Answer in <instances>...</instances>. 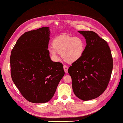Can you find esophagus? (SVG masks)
<instances>
[{
    "label": "esophagus",
    "mask_w": 123,
    "mask_h": 123,
    "mask_svg": "<svg viewBox=\"0 0 123 123\" xmlns=\"http://www.w3.org/2000/svg\"><path fill=\"white\" fill-rule=\"evenodd\" d=\"M63 68H64V70L65 72L66 73V74H67L68 73V67L66 66V65H64L63 66Z\"/></svg>",
    "instance_id": "esophagus-1"
}]
</instances>
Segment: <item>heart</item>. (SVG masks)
Here are the masks:
<instances>
[{
  "label": "heart",
  "instance_id": "heart-1",
  "mask_svg": "<svg viewBox=\"0 0 123 123\" xmlns=\"http://www.w3.org/2000/svg\"><path fill=\"white\" fill-rule=\"evenodd\" d=\"M53 48L49 49V53L54 60H58L57 53L62 54L65 61L72 63L80 59L84 53L85 41L79 36L72 37L62 35L54 39Z\"/></svg>",
  "mask_w": 123,
  "mask_h": 123
}]
</instances>
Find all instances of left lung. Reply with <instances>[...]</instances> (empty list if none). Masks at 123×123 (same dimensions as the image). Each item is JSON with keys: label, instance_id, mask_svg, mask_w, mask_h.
I'll use <instances>...</instances> for the list:
<instances>
[{"label": "left lung", "instance_id": "left-lung-1", "mask_svg": "<svg viewBox=\"0 0 123 123\" xmlns=\"http://www.w3.org/2000/svg\"><path fill=\"white\" fill-rule=\"evenodd\" d=\"M86 38L83 55L68 69L72 89L78 98L89 100L100 96L107 88L113 67L107 42L92 31H78Z\"/></svg>", "mask_w": 123, "mask_h": 123}]
</instances>
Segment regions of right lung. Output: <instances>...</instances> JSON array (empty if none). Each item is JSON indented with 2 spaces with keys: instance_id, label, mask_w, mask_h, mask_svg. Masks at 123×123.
Listing matches in <instances>:
<instances>
[{
  "instance_id": "right-lung-1",
  "label": "right lung",
  "mask_w": 123,
  "mask_h": 123,
  "mask_svg": "<svg viewBox=\"0 0 123 123\" xmlns=\"http://www.w3.org/2000/svg\"><path fill=\"white\" fill-rule=\"evenodd\" d=\"M49 27L25 32L18 39L10 57L13 82L28 101L44 103L53 97L64 75L63 64L49 57Z\"/></svg>"
}]
</instances>
